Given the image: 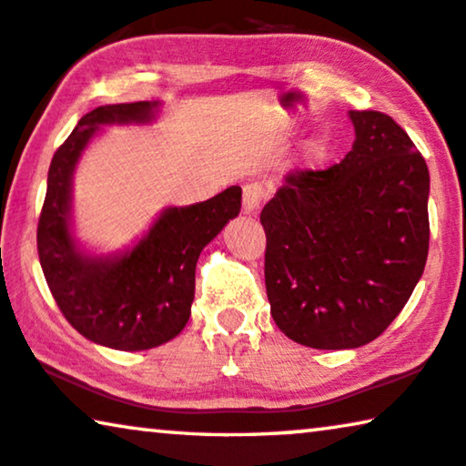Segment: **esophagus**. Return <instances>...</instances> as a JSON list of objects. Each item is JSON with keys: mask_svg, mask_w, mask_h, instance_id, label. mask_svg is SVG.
Wrapping results in <instances>:
<instances>
[{"mask_svg": "<svg viewBox=\"0 0 466 466\" xmlns=\"http://www.w3.org/2000/svg\"><path fill=\"white\" fill-rule=\"evenodd\" d=\"M261 198H264V186L259 181L245 183V187H242V208H245V213L258 211Z\"/></svg>", "mask_w": 466, "mask_h": 466, "instance_id": "1", "label": "esophagus"}]
</instances>
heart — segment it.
<instances>
[{"label": "heart", "mask_w": 466, "mask_h": 466, "mask_svg": "<svg viewBox=\"0 0 466 466\" xmlns=\"http://www.w3.org/2000/svg\"><path fill=\"white\" fill-rule=\"evenodd\" d=\"M308 154H310V158H314V160H320L323 158V156L327 154V146L323 141H314L310 147H308Z\"/></svg>", "instance_id": "b5f03b06"}]
</instances>
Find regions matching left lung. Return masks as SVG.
I'll return each mask as SVG.
<instances>
[{
	"instance_id": "1",
	"label": "left lung",
	"mask_w": 466,
	"mask_h": 466,
	"mask_svg": "<svg viewBox=\"0 0 466 466\" xmlns=\"http://www.w3.org/2000/svg\"><path fill=\"white\" fill-rule=\"evenodd\" d=\"M339 165L296 168L261 211L266 293L279 329L319 350L384 333L429 255V168L390 116L352 109Z\"/></svg>"
}]
</instances>
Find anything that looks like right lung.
Wrapping results in <instances>:
<instances>
[{
    "label": "right lung",
    "instance_id": "add662e5",
    "mask_svg": "<svg viewBox=\"0 0 466 466\" xmlns=\"http://www.w3.org/2000/svg\"><path fill=\"white\" fill-rule=\"evenodd\" d=\"M156 103L96 107L77 122L48 170L37 224L46 283L63 317L84 338L116 350H147L186 327L196 289V261L228 219L240 213L242 189L232 186L198 205L168 208L133 251L116 259L86 258L69 234L71 173L101 124L147 122Z\"/></svg>",
    "mask_w": 466,
    "mask_h": 466
}]
</instances>
